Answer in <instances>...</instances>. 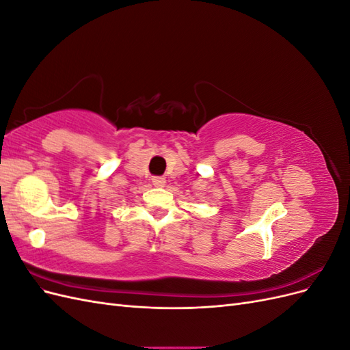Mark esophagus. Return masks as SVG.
<instances>
[{"label":"esophagus","mask_w":350,"mask_h":350,"mask_svg":"<svg viewBox=\"0 0 350 350\" xmlns=\"http://www.w3.org/2000/svg\"><path fill=\"white\" fill-rule=\"evenodd\" d=\"M152 183H153L154 187H163L165 183H166V179L163 176H153Z\"/></svg>","instance_id":"esophagus-1"}]
</instances>
